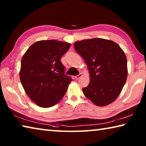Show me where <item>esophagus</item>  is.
<instances>
[{
	"label": "esophagus",
	"instance_id": "1",
	"mask_svg": "<svg viewBox=\"0 0 146 146\" xmlns=\"http://www.w3.org/2000/svg\"><path fill=\"white\" fill-rule=\"evenodd\" d=\"M82 73H79L78 75H76V76H75V78L76 79V80H78V79L80 78V77H81V76H82Z\"/></svg>",
	"mask_w": 146,
	"mask_h": 146
}]
</instances>
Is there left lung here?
<instances>
[{"mask_svg":"<svg viewBox=\"0 0 146 146\" xmlns=\"http://www.w3.org/2000/svg\"><path fill=\"white\" fill-rule=\"evenodd\" d=\"M75 51L84 59L90 82L83 93L98 106L112 103L127 80V58L115 42L104 38L86 39L74 43Z\"/></svg>","mask_w":146,"mask_h":146,"instance_id":"1","label":"left lung"}]
</instances>
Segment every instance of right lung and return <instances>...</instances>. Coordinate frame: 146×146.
<instances>
[{
  "label": "right lung",
  "instance_id": "right-lung-1",
  "mask_svg": "<svg viewBox=\"0 0 146 146\" xmlns=\"http://www.w3.org/2000/svg\"><path fill=\"white\" fill-rule=\"evenodd\" d=\"M70 44L40 40L29 47L21 60L20 79L29 97L42 108L56 104L65 95L72 78L65 74L60 58Z\"/></svg>",
  "mask_w": 146,
  "mask_h": 146
}]
</instances>
